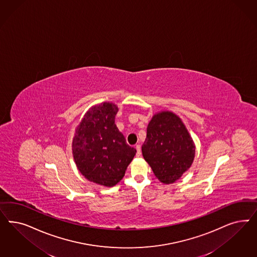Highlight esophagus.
Returning <instances> with one entry per match:
<instances>
[{"instance_id": "1", "label": "esophagus", "mask_w": 257, "mask_h": 257, "mask_svg": "<svg viewBox=\"0 0 257 257\" xmlns=\"http://www.w3.org/2000/svg\"><path fill=\"white\" fill-rule=\"evenodd\" d=\"M135 149H136V150H137L136 156H137V157H140V156H141V147H140L139 145H137V146L135 147Z\"/></svg>"}]
</instances>
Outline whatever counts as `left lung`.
I'll list each match as a JSON object with an SVG mask.
<instances>
[{"mask_svg":"<svg viewBox=\"0 0 257 257\" xmlns=\"http://www.w3.org/2000/svg\"><path fill=\"white\" fill-rule=\"evenodd\" d=\"M196 147L182 119L171 111H161L150 120L142 146L144 159L158 180L170 184L190 168Z\"/></svg>","mask_w":257,"mask_h":257,"instance_id":"8db88e82","label":"left lung"}]
</instances>
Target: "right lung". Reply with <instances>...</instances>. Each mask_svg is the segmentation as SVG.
Returning <instances> with one entry per match:
<instances>
[{
	"label": "right lung",
	"mask_w": 257,
	"mask_h": 257,
	"mask_svg": "<svg viewBox=\"0 0 257 257\" xmlns=\"http://www.w3.org/2000/svg\"><path fill=\"white\" fill-rule=\"evenodd\" d=\"M118 107L104 102L91 107L75 130L72 150L75 165L90 182L111 187L124 176L136 154L115 124Z\"/></svg>",
	"instance_id": "1"
}]
</instances>
